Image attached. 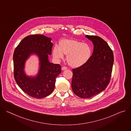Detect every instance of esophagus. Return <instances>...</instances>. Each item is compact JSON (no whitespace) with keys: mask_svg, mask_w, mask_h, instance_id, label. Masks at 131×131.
Segmentation results:
<instances>
[{"mask_svg":"<svg viewBox=\"0 0 131 131\" xmlns=\"http://www.w3.org/2000/svg\"><path fill=\"white\" fill-rule=\"evenodd\" d=\"M67 69V67H65V66H63V67H62V70H66Z\"/></svg>","mask_w":131,"mask_h":131,"instance_id":"1","label":"esophagus"}]
</instances>
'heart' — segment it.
<instances>
[{
  "label": "heart",
  "instance_id": "obj_1",
  "mask_svg": "<svg viewBox=\"0 0 131 131\" xmlns=\"http://www.w3.org/2000/svg\"><path fill=\"white\" fill-rule=\"evenodd\" d=\"M92 50L90 46L76 39H65L59 43V47H55L53 55L57 59H63L67 55L68 64L72 67H78L84 64L90 58Z\"/></svg>",
  "mask_w": 131,
  "mask_h": 131
}]
</instances>
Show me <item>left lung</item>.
Here are the masks:
<instances>
[{
  "instance_id": "8db88e82",
  "label": "left lung",
  "mask_w": 131,
  "mask_h": 131,
  "mask_svg": "<svg viewBox=\"0 0 131 131\" xmlns=\"http://www.w3.org/2000/svg\"><path fill=\"white\" fill-rule=\"evenodd\" d=\"M93 43L92 55L83 65L72 69L71 88L77 96L89 99L104 91L111 78L114 54L108 43L101 37L86 35Z\"/></svg>"
}]
</instances>
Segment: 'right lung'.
<instances>
[{"mask_svg": "<svg viewBox=\"0 0 131 131\" xmlns=\"http://www.w3.org/2000/svg\"><path fill=\"white\" fill-rule=\"evenodd\" d=\"M51 38L43 35L28 36L20 42L13 54L14 77L22 91L29 96L41 99L52 93L55 79L61 72L59 64L50 63L48 55L52 53ZM32 54L40 60V69L35 77L27 76L24 72L26 61Z\"/></svg>", "mask_w": 131, "mask_h": 131, "instance_id": "1", "label": "right lung"}]
</instances>
